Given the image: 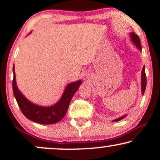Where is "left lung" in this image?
<instances>
[{
    "mask_svg": "<svg viewBox=\"0 0 160 160\" xmlns=\"http://www.w3.org/2000/svg\"><path fill=\"white\" fill-rule=\"evenodd\" d=\"M130 38L132 39V42L135 43V45L138 48V49L141 51V41H140L139 37L138 35L135 34L134 32H131L130 33ZM146 87V73H145V66H143V69H142V72H141V91H142V94H144V92H145ZM126 115L122 116V117L118 118V119L113 120V122H118L119 120H121L122 119H124V117H126Z\"/></svg>",
    "mask_w": 160,
    "mask_h": 160,
    "instance_id": "8db88e82",
    "label": "left lung"
}]
</instances>
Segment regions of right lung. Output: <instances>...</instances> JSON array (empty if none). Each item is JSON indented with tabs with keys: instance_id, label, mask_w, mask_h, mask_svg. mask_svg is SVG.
<instances>
[{
	"instance_id": "add662e5",
	"label": "right lung",
	"mask_w": 160,
	"mask_h": 160,
	"mask_svg": "<svg viewBox=\"0 0 160 160\" xmlns=\"http://www.w3.org/2000/svg\"><path fill=\"white\" fill-rule=\"evenodd\" d=\"M14 78L12 82L13 92L20 110L25 117L36 123L43 124H52L60 121L66 113L70 102L78 87L82 81L72 82L68 84L65 89L60 100L52 106L43 107L33 104L30 102L17 88L15 77L14 66H13Z\"/></svg>"
}]
</instances>
